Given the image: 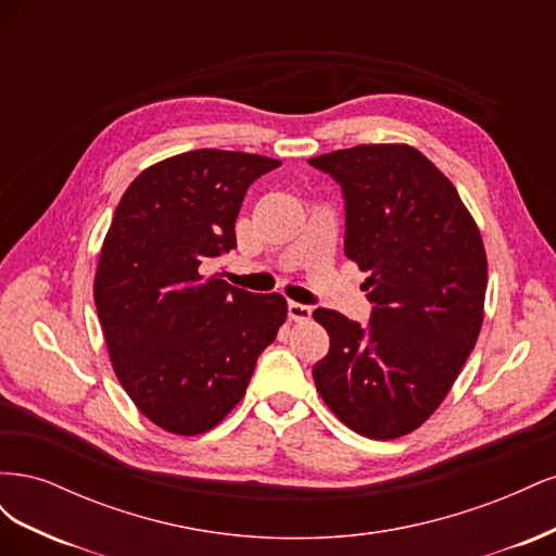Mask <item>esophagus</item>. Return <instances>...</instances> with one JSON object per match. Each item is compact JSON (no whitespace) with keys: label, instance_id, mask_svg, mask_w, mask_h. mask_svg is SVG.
<instances>
[{"label":"esophagus","instance_id":"obj_1","mask_svg":"<svg viewBox=\"0 0 556 556\" xmlns=\"http://www.w3.org/2000/svg\"><path fill=\"white\" fill-rule=\"evenodd\" d=\"M288 315L294 323H306L313 315V308L306 304H299V301H288Z\"/></svg>","mask_w":556,"mask_h":556}]
</instances>
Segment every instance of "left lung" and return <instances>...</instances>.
Returning <instances> with one entry per match:
<instances>
[{"instance_id":"8db88e82","label":"left lung","mask_w":556,"mask_h":556,"mask_svg":"<svg viewBox=\"0 0 556 556\" xmlns=\"http://www.w3.org/2000/svg\"><path fill=\"white\" fill-rule=\"evenodd\" d=\"M308 164L341 185L345 257L368 271L374 306L366 325L315 308L329 333L315 387L352 431L392 441L441 406L478 341L484 245L454 185L410 146H355Z\"/></svg>"}]
</instances>
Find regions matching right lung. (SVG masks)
<instances>
[{
  "label": "right lung",
  "mask_w": 556,
  "mask_h": 556,
  "mask_svg": "<svg viewBox=\"0 0 556 556\" xmlns=\"http://www.w3.org/2000/svg\"><path fill=\"white\" fill-rule=\"evenodd\" d=\"M280 162L201 148L150 166L99 255L94 304L115 376L157 427L194 435L237 406L288 317L278 292L231 288L211 260L237 248L248 188Z\"/></svg>",
  "instance_id": "right-lung-1"
}]
</instances>
